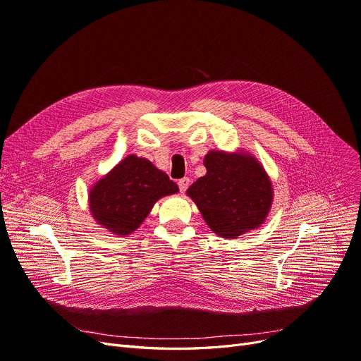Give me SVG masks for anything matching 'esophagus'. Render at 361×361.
Masks as SVG:
<instances>
[{
    "mask_svg": "<svg viewBox=\"0 0 361 361\" xmlns=\"http://www.w3.org/2000/svg\"><path fill=\"white\" fill-rule=\"evenodd\" d=\"M188 185H190V178L184 177V178L178 180V187H180V192H181V193H184V192L187 190Z\"/></svg>",
    "mask_w": 361,
    "mask_h": 361,
    "instance_id": "34e87169",
    "label": "esophagus"
}]
</instances>
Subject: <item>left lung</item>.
Here are the masks:
<instances>
[{"label": "left lung", "instance_id": "obj_1", "mask_svg": "<svg viewBox=\"0 0 361 361\" xmlns=\"http://www.w3.org/2000/svg\"><path fill=\"white\" fill-rule=\"evenodd\" d=\"M206 174L187 188L209 228L224 238L257 228L274 199L272 183L260 162L244 152L211 150L203 161Z\"/></svg>", "mask_w": 361, "mask_h": 361}]
</instances>
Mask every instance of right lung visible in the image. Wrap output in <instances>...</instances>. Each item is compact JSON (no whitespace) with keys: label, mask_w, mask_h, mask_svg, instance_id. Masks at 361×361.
Listing matches in <instances>:
<instances>
[{"label":"right lung","mask_w":361,"mask_h":361,"mask_svg":"<svg viewBox=\"0 0 361 361\" xmlns=\"http://www.w3.org/2000/svg\"><path fill=\"white\" fill-rule=\"evenodd\" d=\"M178 192L150 161L128 155L89 190V209L102 228L118 237L135 233L154 204Z\"/></svg>","instance_id":"obj_1"}]
</instances>
